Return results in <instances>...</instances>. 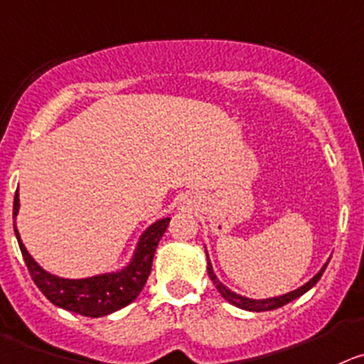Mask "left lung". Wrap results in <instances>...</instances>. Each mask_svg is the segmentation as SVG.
I'll return each mask as SVG.
<instances>
[{"mask_svg":"<svg viewBox=\"0 0 364 364\" xmlns=\"http://www.w3.org/2000/svg\"><path fill=\"white\" fill-rule=\"evenodd\" d=\"M205 250H206V247H205ZM328 260H331V259H328ZM328 260L323 264V267H321V269L318 271V273H316L314 277H312L311 280L307 282V284H304V285H301V287H298V289L291 291V293L280 294V296L264 298V300H255V298H247V296H242V294L233 293L232 289H228V287H226V285H224L223 282L219 280V278H217V274L213 273L212 262H210L208 251H206V264H208V267H206V269H208V277L212 278L213 285H215V289L220 293V296H223L226 301H230V304H232V305H235V307L244 309V311H251V312L273 311V309H278V307H282V305L289 304V301H293V300H296V298H300L301 294H305L309 289H312V287H314V285L318 284V280H320L321 274H323L325 267H327Z\"/></svg>","mask_w":364,"mask_h":364,"instance_id":"obj_1","label":"left lung"}]
</instances>
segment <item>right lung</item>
<instances>
[{
    "mask_svg": "<svg viewBox=\"0 0 364 364\" xmlns=\"http://www.w3.org/2000/svg\"><path fill=\"white\" fill-rule=\"evenodd\" d=\"M18 213L19 192H16V198H14V232H16V239H18L19 250H21L23 259H25L26 267L30 271V277L36 282L39 291L57 307L87 316V318H100V316L120 311L138 298L149 274H151L152 259H154L159 239L171 223L168 217H163V219L152 223L136 242L129 262L120 269L86 278H63L43 269L28 253L18 232V226H16Z\"/></svg>",
    "mask_w": 364,
    "mask_h": 364,
    "instance_id": "add662e5",
    "label": "right lung"
}]
</instances>
